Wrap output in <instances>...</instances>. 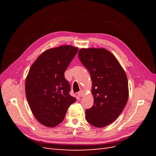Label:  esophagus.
<instances>
[{"instance_id":"1","label":"esophagus","mask_w":156,"mask_h":156,"mask_svg":"<svg viewBox=\"0 0 156 156\" xmlns=\"http://www.w3.org/2000/svg\"><path fill=\"white\" fill-rule=\"evenodd\" d=\"M77 95L79 96V97H83L84 95V92L83 90H81L80 92H79L77 93Z\"/></svg>"}]
</instances>
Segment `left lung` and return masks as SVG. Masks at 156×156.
Segmentation results:
<instances>
[{
  "label": "left lung",
  "instance_id": "8db88e82",
  "mask_svg": "<svg viewBox=\"0 0 156 156\" xmlns=\"http://www.w3.org/2000/svg\"><path fill=\"white\" fill-rule=\"evenodd\" d=\"M78 55L92 81L94 105L85 111L86 119L94 127L107 126L119 117L127 103L129 90L126 72L105 49H81Z\"/></svg>",
  "mask_w": 156,
  "mask_h": 156
}]
</instances>
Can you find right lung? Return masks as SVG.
Listing matches in <instances>:
<instances>
[{"mask_svg": "<svg viewBox=\"0 0 156 156\" xmlns=\"http://www.w3.org/2000/svg\"><path fill=\"white\" fill-rule=\"evenodd\" d=\"M77 51V48L67 45L48 49L30 68L25 83L27 101L36 120L45 126L60 124L76 101L69 94L64 72Z\"/></svg>", "mask_w": 156, "mask_h": 156, "instance_id": "add662e5", "label": "right lung"}]
</instances>
